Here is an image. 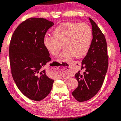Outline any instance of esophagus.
I'll return each mask as SVG.
<instances>
[{"label":"esophagus","instance_id":"esophagus-1","mask_svg":"<svg viewBox=\"0 0 121 121\" xmlns=\"http://www.w3.org/2000/svg\"><path fill=\"white\" fill-rule=\"evenodd\" d=\"M65 69L66 72H67V73L68 74H71V72H72V71L71 66L69 64H68V65L66 67Z\"/></svg>","mask_w":121,"mask_h":121}]
</instances>
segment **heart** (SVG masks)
<instances>
[{"mask_svg": "<svg viewBox=\"0 0 121 121\" xmlns=\"http://www.w3.org/2000/svg\"><path fill=\"white\" fill-rule=\"evenodd\" d=\"M53 36H44V47L50 54L56 55L63 45L65 50L60 57L64 59L84 56L89 50L92 39L91 28L84 23H61L53 30Z\"/></svg>", "mask_w": 121, "mask_h": 121, "instance_id": "obj_1", "label": "heart"}]
</instances>
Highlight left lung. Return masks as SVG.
<instances>
[{
	"label": "left lung",
	"instance_id": "1",
	"mask_svg": "<svg viewBox=\"0 0 121 121\" xmlns=\"http://www.w3.org/2000/svg\"><path fill=\"white\" fill-rule=\"evenodd\" d=\"M92 29L91 46L82 62V69L75 74L78 87L72 93L78 102H85L97 94L103 84L108 67L107 44L104 34L94 21L89 18Z\"/></svg>",
	"mask_w": 121,
	"mask_h": 121
}]
</instances>
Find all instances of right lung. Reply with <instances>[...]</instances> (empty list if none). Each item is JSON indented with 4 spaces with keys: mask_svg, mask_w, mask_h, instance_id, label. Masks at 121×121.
Returning <instances> with one entry per match:
<instances>
[{
    "mask_svg": "<svg viewBox=\"0 0 121 121\" xmlns=\"http://www.w3.org/2000/svg\"><path fill=\"white\" fill-rule=\"evenodd\" d=\"M54 23L42 18H30L21 23L11 39L9 57L11 73L17 87L30 99L40 101L51 91L54 80L46 74L51 61L43 41Z\"/></svg>",
    "mask_w": 121,
    "mask_h": 121,
    "instance_id": "right-lung-1",
    "label": "right lung"
}]
</instances>
